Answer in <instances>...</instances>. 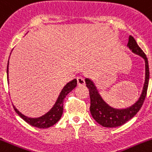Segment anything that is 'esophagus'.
<instances>
[{
	"label": "esophagus",
	"instance_id": "34e87169",
	"mask_svg": "<svg viewBox=\"0 0 152 152\" xmlns=\"http://www.w3.org/2000/svg\"><path fill=\"white\" fill-rule=\"evenodd\" d=\"M77 83H78V85L80 86H82V85H84L85 84V80L83 76H78L77 77Z\"/></svg>",
	"mask_w": 152,
	"mask_h": 152
}]
</instances>
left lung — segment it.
Returning <instances> with one entry per match:
<instances>
[{"label":"left lung","instance_id":"left-lung-1","mask_svg":"<svg viewBox=\"0 0 152 152\" xmlns=\"http://www.w3.org/2000/svg\"><path fill=\"white\" fill-rule=\"evenodd\" d=\"M127 46L134 53L139 55L145 61V82L141 95L136 103L131 107L123 109L112 107L106 103L99 94L94 83L89 79H86V86L89 89L90 96V113L94 119L104 127H117L121 126L136 115L140 110L147 94L149 81V67L148 58L145 52L138 46L134 37L129 36Z\"/></svg>","mask_w":152,"mask_h":152}]
</instances>
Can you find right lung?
Listing matches in <instances>:
<instances>
[{"label":"right lung","instance_id":"1","mask_svg":"<svg viewBox=\"0 0 152 152\" xmlns=\"http://www.w3.org/2000/svg\"><path fill=\"white\" fill-rule=\"evenodd\" d=\"M7 80H8V62H7ZM76 85H77V80H76V79H74L72 81H70V82H69L68 83L66 84V86L63 87L62 91L60 92V94H59L58 98H57L56 101L54 105L52 106V107L46 113H45V114H43L41 117H27V116L24 115L21 113H20L15 108V106H13L14 109L16 111V113L25 122H27L30 125L33 126V127H38V128H42V129H44V128H48V127H51V126L54 125L55 124H56L59 121V119L62 117V112H63V102H64L65 97H66V95L69 92L72 91L74 88L76 87Z\"/></svg>","mask_w":152,"mask_h":152}]
</instances>
